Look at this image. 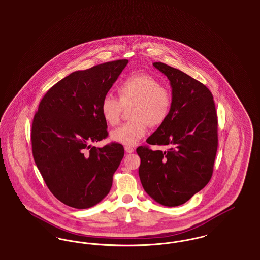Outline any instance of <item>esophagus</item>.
Here are the masks:
<instances>
[{
    "label": "esophagus",
    "instance_id": "1",
    "mask_svg": "<svg viewBox=\"0 0 260 260\" xmlns=\"http://www.w3.org/2000/svg\"><path fill=\"white\" fill-rule=\"evenodd\" d=\"M124 151H125L126 153H133V152L135 151V149L133 148V147H131V146H124Z\"/></svg>",
    "mask_w": 260,
    "mask_h": 260
}]
</instances>
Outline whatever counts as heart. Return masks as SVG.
I'll list each match as a JSON object with an SVG mask.
<instances>
[{"label":"heart","instance_id":"heart-1","mask_svg":"<svg viewBox=\"0 0 260 260\" xmlns=\"http://www.w3.org/2000/svg\"><path fill=\"white\" fill-rule=\"evenodd\" d=\"M119 99L106 94L100 103V113L109 125L119 124L124 107L132 108L133 119L111 133L112 140L126 146L139 142L151 127L160 126L173 107V93L169 87L147 73H135L125 78L118 87Z\"/></svg>","mask_w":260,"mask_h":260}]
</instances>
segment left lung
I'll use <instances>...</instances> for the list:
<instances>
[{
    "instance_id": "obj_1",
    "label": "left lung",
    "mask_w": 260,
    "mask_h": 260,
    "mask_svg": "<svg viewBox=\"0 0 260 260\" xmlns=\"http://www.w3.org/2000/svg\"><path fill=\"white\" fill-rule=\"evenodd\" d=\"M153 65L171 82L173 107L146 142L170 149L139 146L138 173L151 198L162 206L176 207L198 193L212 176L218 146L217 115L212 93L204 84L162 62Z\"/></svg>"
}]
</instances>
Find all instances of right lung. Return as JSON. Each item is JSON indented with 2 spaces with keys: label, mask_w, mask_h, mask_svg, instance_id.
<instances>
[{
  "label": "right lung",
  "mask_w": 260,
  "mask_h": 260,
  "mask_svg": "<svg viewBox=\"0 0 260 260\" xmlns=\"http://www.w3.org/2000/svg\"><path fill=\"white\" fill-rule=\"evenodd\" d=\"M127 62L73 72L50 87L39 104L31 128L34 161L53 196L69 207H93L111 189L124 147L91 143L108 136L100 103Z\"/></svg>",
  "instance_id": "obj_1"
}]
</instances>
